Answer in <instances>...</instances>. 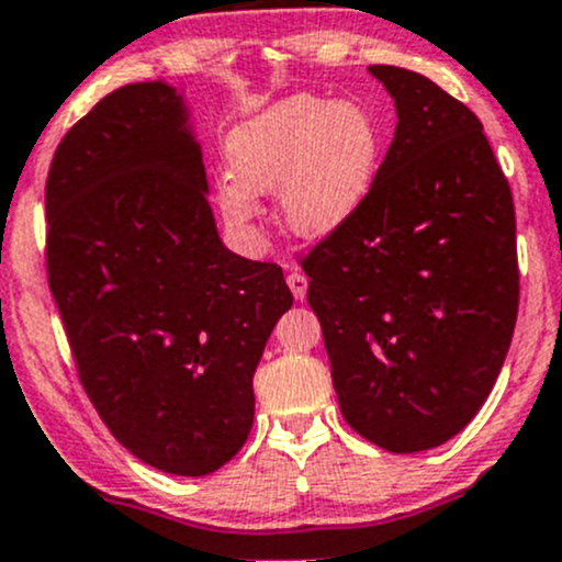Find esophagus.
<instances>
[{"label":"esophagus","mask_w":562,"mask_h":562,"mask_svg":"<svg viewBox=\"0 0 562 562\" xmlns=\"http://www.w3.org/2000/svg\"><path fill=\"white\" fill-rule=\"evenodd\" d=\"M288 288H291V293L296 296V302H304V299H307V277H304L302 271H291V274H288Z\"/></svg>","instance_id":"obj_1"}]
</instances>
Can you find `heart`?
<instances>
[{"label":"heart","mask_w":562,"mask_h":562,"mask_svg":"<svg viewBox=\"0 0 562 562\" xmlns=\"http://www.w3.org/2000/svg\"><path fill=\"white\" fill-rule=\"evenodd\" d=\"M228 176L220 217L249 234L258 195L280 192L282 228L296 239L337 234L370 198L383 160L375 113L350 100L296 94L263 108L228 135Z\"/></svg>","instance_id":"obj_1"}]
</instances>
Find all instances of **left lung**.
Returning <instances> with one entry per match:
<instances>
[{"label":"left lung","mask_w":562,"mask_h":562,"mask_svg":"<svg viewBox=\"0 0 562 562\" xmlns=\"http://www.w3.org/2000/svg\"><path fill=\"white\" fill-rule=\"evenodd\" d=\"M396 130L370 198L304 260L345 422L413 454L462 432L519 310L512 187L479 116L418 72L372 65Z\"/></svg>","instance_id":"1"}]
</instances>
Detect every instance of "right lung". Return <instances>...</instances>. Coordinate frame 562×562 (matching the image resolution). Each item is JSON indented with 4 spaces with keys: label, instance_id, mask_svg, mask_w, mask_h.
Masks as SVG:
<instances>
[{
    "label": "right lung",
    "instance_id": "right-lung-1",
    "mask_svg": "<svg viewBox=\"0 0 562 562\" xmlns=\"http://www.w3.org/2000/svg\"><path fill=\"white\" fill-rule=\"evenodd\" d=\"M184 92L105 94L56 146L48 285L113 438L151 468L209 475L245 446L252 375L293 304L274 263L223 245Z\"/></svg>",
    "mask_w": 562,
    "mask_h": 562
}]
</instances>
